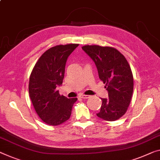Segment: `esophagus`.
Listing matches in <instances>:
<instances>
[{
    "label": "esophagus",
    "instance_id": "34e87169",
    "mask_svg": "<svg viewBox=\"0 0 160 160\" xmlns=\"http://www.w3.org/2000/svg\"><path fill=\"white\" fill-rule=\"evenodd\" d=\"M79 97L82 98V99H88V98L90 97V96L88 95H85V94H80Z\"/></svg>",
    "mask_w": 160,
    "mask_h": 160
}]
</instances>
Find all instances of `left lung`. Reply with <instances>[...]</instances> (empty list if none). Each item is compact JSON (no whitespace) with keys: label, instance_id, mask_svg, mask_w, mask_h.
I'll return each instance as SVG.
<instances>
[{"label":"left lung","instance_id":"obj_1","mask_svg":"<svg viewBox=\"0 0 160 160\" xmlns=\"http://www.w3.org/2000/svg\"><path fill=\"white\" fill-rule=\"evenodd\" d=\"M82 49L94 61L108 91L109 97L102 99L97 117L106 121L117 120L126 113L133 93V75L129 63L119 51L109 46L87 45Z\"/></svg>","mask_w":160,"mask_h":160}]
</instances>
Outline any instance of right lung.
Returning a JSON list of instances; mask_svg holds the SVG:
<instances>
[{"mask_svg":"<svg viewBox=\"0 0 160 160\" xmlns=\"http://www.w3.org/2000/svg\"><path fill=\"white\" fill-rule=\"evenodd\" d=\"M78 46L58 45L48 49L32 70L29 96L37 114L47 124L57 126L67 121L77 100L60 95L57 87L63 83L67 58Z\"/></svg>","mask_w":160,"mask_h":160,"instance_id":"obj_1","label":"right lung"}]
</instances>
